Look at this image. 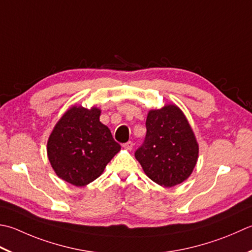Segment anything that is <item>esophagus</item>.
Wrapping results in <instances>:
<instances>
[{"label":"esophagus","instance_id":"esophagus-1","mask_svg":"<svg viewBox=\"0 0 252 252\" xmlns=\"http://www.w3.org/2000/svg\"><path fill=\"white\" fill-rule=\"evenodd\" d=\"M123 147H125V149L127 151H131L133 149V142L129 141V142L125 143V144H123Z\"/></svg>","mask_w":252,"mask_h":252}]
</instances>
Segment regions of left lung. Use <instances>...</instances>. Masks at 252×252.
Wrapping results in <instances>:
<instances>
[{
    "label": "left lung",
    "mask_w": 252,
    "mask_h": 252,
    "mask_svg": "<svg viewBox=\"0 0 252 252\" xmlns=\"http://www.w3.org/2000/svg\"><path fill=\"white\" fill-rule=\"evenodd\" d=\"M146 135L134 153L150 179L164 187L181 184L198 160L199 145L182 111L175 105L151 110Z\"/></svg>",
    "instance_id": "8db88e82"
}]
</instances>
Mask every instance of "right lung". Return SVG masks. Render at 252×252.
Returning <instances> with one entry per match:
<instances>
[{
  "label": "right lung",
  "instance_id": "1",
  "mask_svg": "<svg viewBox=\"0 0 252 252\" xmlns=\"http://www.w3.org/2000/svg\"><path fill=\"white\" fill-rule=\"evenodd\" d=\"M100 110L74 106L49 137L48 157L61 179L76 187L86 186L101 175L121 146L99 121Z\"/></svg>",
  "mask_w": 252,
  "mask_h": 252
}]
</instances>
